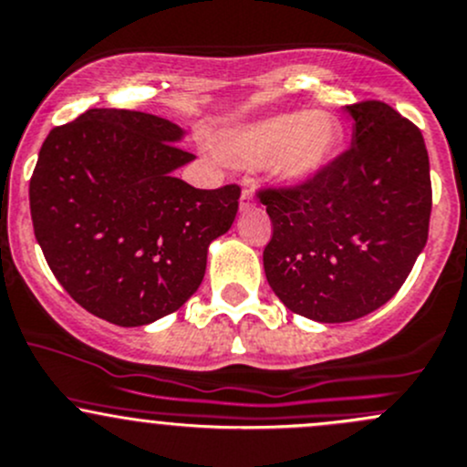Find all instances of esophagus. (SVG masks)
I'll use <instances>...</instances> for the list:
<instances>
[{
	"mask_svg": "<svg viewBox=\"0 0 467 467\" xmlns=\"http://www.w3.org/2000/svg\"><path fill=\"white\" fill-rule=\"evenodd\" d=\"M256 206V195H254V191L244 189L243 195H240V211H249Z\"/></svg>",
	"mask_w": 467,
	"mask_h": 467,
	"instance_id": "obj_1",
	"label": "esophagus"
}]
</instances>
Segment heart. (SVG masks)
I'll list each match as a JSON object with an SVG mask.
<instances>
[{"instance_id": "heart-1", "label": "heart", "mask_w": 467, "mask_h": 467, "mask_svg": "<svg viewBox=\"0 0 467 467\" xmlns=\"http://www.w3.org/2000/svg\"><path fill=\"white\" fill-rule=\"evenodd\" d=\"M341 128L326 112H292L261 119L234 130L224 155L235 166L267 163L281 184H301L324 171L339 150Z\"/></svg>"}]
</instances>
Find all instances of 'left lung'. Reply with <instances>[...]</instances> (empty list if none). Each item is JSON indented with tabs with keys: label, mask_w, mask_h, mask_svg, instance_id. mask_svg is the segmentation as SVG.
<instances>
[{
	"label": "left lung",
	"mask_w": 467,
	"mask_h": 467,
	"mask_svg": "<svg viewBox=\"0 0 467 467\" xmlns=\"http://www.w3.org/2000/svg\"><path fill=\"white\" fill-rule=\"evenodd\" d=\"M353 141L321 172L258 193L272 220L263 252L274 295L321 324L359 319L410 276L430 234L425 139L382 100L346 105Z\"/></svg>",
	"instance_id": "1"
}]
</instances>
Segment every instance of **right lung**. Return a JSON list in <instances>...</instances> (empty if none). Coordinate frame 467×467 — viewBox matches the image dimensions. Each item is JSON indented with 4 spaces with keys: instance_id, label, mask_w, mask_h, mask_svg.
Here are the masks:
<instances>
[{
    "instance_id": "obj_1",
    "label": "right lung",
    "mask_w": 467,
    "mask_h": 467,
    "mask_svg": "<svg viewBox=\"0 0 467 467\" xmlns=\"http://www.w3.org/2000/svg\"><path fill=\"white\" fill-rule=\"evenodd\" d=\"M182 137L155 114L88 109L40 148L28 184L36 240L71 299L109 324L180 310L238 213L240 186L204 191L175 177L195 160Z\"/></svg>"
}]
</instances>
